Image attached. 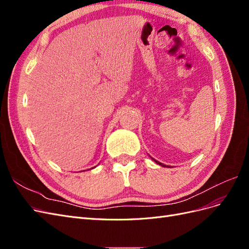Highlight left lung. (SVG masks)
Listing matches in <instances>:
<instances>
[{
    "label": "left lung",
    "mask_w": 249,
    "mask_h": 249,
    "mask_svg": "<svg viewBox=\"0 0 249 249\" xmlns=\"http://www.w3.org/2000/svg\"><path fill=\"white\" fill-rule=\"evenodd\" d=\"M152 158V157H150ZM152 159L157 163V164H159V165H161V166H163V167H170V166H167V165H165V164H163V163H161V162H159V161H157V160H155L154 158H152Z\"/></svg>",
    "instance_id": "obj_1"
}]
</instances>
